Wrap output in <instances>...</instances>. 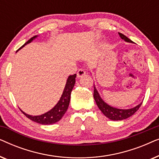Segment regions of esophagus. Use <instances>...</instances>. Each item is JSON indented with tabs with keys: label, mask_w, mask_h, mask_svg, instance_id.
I'll return each instance as SVG.
<instances>
[{
	"label": "esophagus",
	"mask_w": 159,
	"mask_h": 159,
	"mask_svg": "<svg viewBox=\"0 0 159 159\" xmlns=\"http://www.w3.org/2000/svg\"><path fill=\"white\" fill-rule=\"evenodd\" d=\"M85 71L83 69H80L79 70H78L77 73V78H80L82 77V76H84L85 75Z\"/></svg>",
	"instance_id": "1"
}]
</instances>
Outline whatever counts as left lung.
I'll list each match as a JSON object with an SVG mask.
<instances>
[{
  "mask_svg": "<svg viewBox=\"0 0 159 159\" xmlns=\"http://www.w3.org/2000/svg\"><path fill=\"white\" fill-rule=\"evenodd\" d=\"M119 36L122 40H125V42L127 43H133V42L126 37L125 34L119 32ZM93 97L98 107L99 108V109L101 111L102 113L105 115V116L111 120L114 121H120L123 120V119H126L129 118V116H131L135 113L139 109V108L140 107V106L142 105V103L138 104V106H136L135 107L129 108V109H121V108H117L113 106H111L106 103L103 99L101 98V97L100 96L96 88H95L94 84V93H93Z\"/></svg>",
  "mask_w": 159,
  "mask_h": 159,
  "instance_id": "obj_1",
  "label": "left lung"
}]
</instances>
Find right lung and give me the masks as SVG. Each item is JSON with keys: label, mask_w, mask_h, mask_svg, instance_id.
I'll use <instances>...</instances> for the list:
<instances>
[{"label": "right lung", "mask_w": 159, "mask_h": 159, "mask_svg": "<svg viewBox=\"0 0 159 159\" xmlns=\"http://www.w3.org/2000/svg\"><path fill=\"white\" fill-rule=\"evenodd\" d=\"M37 37H38V35L32 37V38H30L27 42H26L19 49H21V48H23L25 45L31 43L32 40H34V39L37 38ZM76 76H77V75L75 74V75H73L69 76V77L67 78L66 85H65V88L64 89V91H63L61 96L58 103L56 104V106H54L52 109L48 111L46 113H45V114L38 115V116H32V115L27 114L20 109L21 111L22 112L28 119H30V120L33 121L34 122L40 124V125H53V124L57 122V121H59L60 119L62 118L63 116H64V114L67 111V108L69 107V102H70L71 98V93L75 84Z\"/></svg>", "instance_id": "obj_1"}]
</instances>
